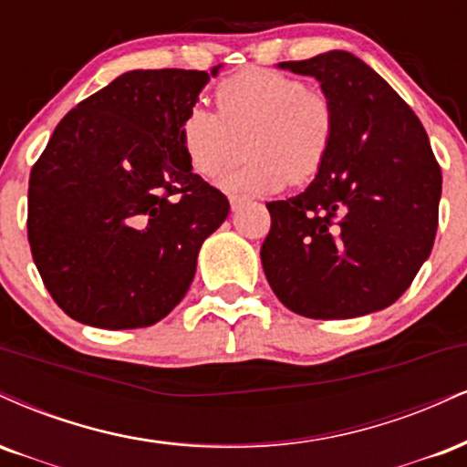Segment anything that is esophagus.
<instances>
[{"label": "esophagus", "mask_w": 467, "mask_h": 467, "mask_svg": "<svg viewBox=\"0 0 467 467\" xmlns=\"http://www.w3.org/2000/svg\"><path fill=\"white\" fill-rule=\"evenodd\" d=\"M229 202H232V210H238L240 205H244V202H246V196L229 194Z\"/></svg>", "instance_id": "obj_1"}]
</instances>
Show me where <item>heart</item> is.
Wrapping results in <instances>:
<instances>
[{"mask_svg": "<svg viewBox=\"0 0 467 467\" xmlns=\"http://www.w3.org/2000/svg\"><path fill=\"white\" fill-rule=\"evenodd\" d=\"M218 113L192 107L181 122V144L194 172L213 179L243 159L224 188L277 192L319 174L337 137V109L326 93L277 69L246 67L216 87Z\"/></svg>", "mask_w": 467, "mask_h": 467, "instance_id": "b5f03b06", "label": "heart"}]
</instances>
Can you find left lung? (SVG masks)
I'll return each instance as SVG.
<instances>
[{"mask_svg":"<svg viewBox=\"0 0 467 467\" xmlns=\"http://www.w3.org/2000/svg\"><path fill=\"white\" fill-rule=\"evenodd\" d=\"M279 67L312 76L337 109L330 157L301 194L266 202L260 249L273 293L308 319L391 306L431 255L441 168L420 118L369 65L343 49Z\"/></svg>","mask_w":467,"mask_h":467,"instance_id":"left-lung-1","label":"left lung"}]
</instances>
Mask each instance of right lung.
I'll list each match as a JSON object with an SVG mask.
<instances>
[{"mask_svg": "<svg viewBox=\"0 0 467 467\" xmlns=\"http://www.w3.org/2000/svg\"><path fill=\"white\" fill-rule=\"evenodd\" d=\"M218 69L126 71L54 129L30 172L27 240L71 319L148 327L188 293L201 244L229 213L181 144V122Z\"/></svg>", "mask_w": 467, "mask_h": 467, "instance_id": "add662e5", "label": "right lung"}]
</instances>
